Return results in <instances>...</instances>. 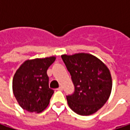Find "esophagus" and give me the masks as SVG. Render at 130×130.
<instances>
[{
  "label": "esophagus",
  "instance_id": "obj_1",
  "mask_svg": "<svg viewBox=\"0 0 130 130\" xmlns=\"http://www.w3.org/2000/svg\"><path fill=\"white\" fill-rule=\"evenodd\" d=\"M58 90H60V91H61V90H63V87H59L58 88H57Z\"/></svg>",
  "mask_w": 130,
  "mask_h": 130
}]
</instances>
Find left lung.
I'll return each mask as SVG.
<instances>
[{"mask_svg": "<svg viewBox=\"0 0 130 130\" xmlns=\"http://www.w3.org/2000/svg\"><path fill=\"white\" fill-rule=\"evenodd\" d=\"M70 73L74 92L67 95L69 106L82 116L95 113L110 96L112 81L107 67L95 56L87 53L62 55Z\"/></svg>", "mask_w": 130, "mask_h": 130, "instance_id": "8db88e82", "label": "left lung"}]
</instances>
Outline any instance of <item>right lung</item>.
<instances>
[{
    "mask_svg": "<svg viewBox=\"0 0 130 130\" xmlns=\"http://www.w3.org/2000/svg\"><path fill=\"white\" fill-rule=\"evenodd\" d=\"M56 58L28 60L18 69L13 79V92L23 109L40 113L47 107L54 90L49 88L48 67Z\"/></svg>",
    "mask_w": 130,
    "mask_h": 130,
    "instance_id": "add662e5",
    "label": "right lung"
}]
</instances>
